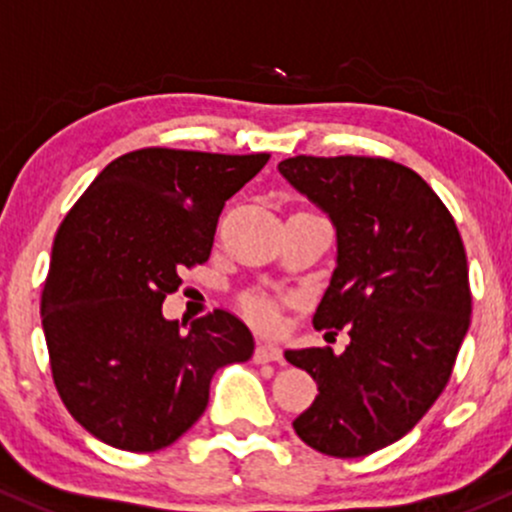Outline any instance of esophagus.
<instances>
[{"mask_svg": "<svg viewBox=\"0 0 512 512\" xmlns=\"http://www.w3.org/2000/svg\"><path fill=\"white\" fill-rule=\"evenodd\" d=\"M254 361H256V364H271V361L280 364V361H283V351H280L276 344L258 342L256 351H254Z\"/></svg>", "mask_w": 512, "mask_h": 512, "instance_id": "34e87169", "label": "esophagus"}]
</instances>
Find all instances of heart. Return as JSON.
Segmentation results:
<instances>
[{"instance_id":"b5f03b06","label":"heart","mask_w":512,"mask_h":512,"mask_svg":"<svg viewBox=\"0 0 512 512\" xmlns=\"http://www.w3.org/2000/svg\"><path fill=\"white\" fill-rule=\"evenodd\" d=\"M241 310H244V315L249 317L254 324H258V327L268 329V327H276L278 324L276 305H273L271 298H266V295H261V293L246 295V298L241 300Z\"/></svg>"}]
</instances>
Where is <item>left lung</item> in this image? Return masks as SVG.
I'll return each instance as SVG.
<instances>
[{
  "label": "left lung",
  "instance_id": "1",
  "mask_svg": "<svg viewBox=\"0 0 512 512\" xmlns=\"http://www.w3.org/2000/svg\"><path fill=\"white\" fill-rule=\"evenodd\" d=\"M278 170L337 227V268L312 324L351 337L342 354L285 351L320 390L293 427L327 456L373 454L405 437L452 378L471 320L464 241L403 163L295 156Z\"/></svg>",
  "mask_w": 512,
  "mask_h": 512
}]
</instances>
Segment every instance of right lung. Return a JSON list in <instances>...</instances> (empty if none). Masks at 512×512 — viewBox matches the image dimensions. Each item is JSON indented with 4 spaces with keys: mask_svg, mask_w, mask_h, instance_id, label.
Here are the masks:
<instances>
[{
    "mask_svg": "<svg viewBox=\"0 0 512 512\" xmlns=\"http://www.w3.org/2000/svg\"><path fill=\"white\" fill-rule=\"evenodd\" d=\"M268 153L139 148L114 158L60 222L41 293L53 383L109 447L158 452L200 420L214 371L254 354L227 310L163 317L180 273L210 258L224 202Z\"/></svg>",
    "mask_w": 512,
    "mask_h": 512,
    "instance_id": "obj_1",
    "label": "right lung"
}]
</instances>
